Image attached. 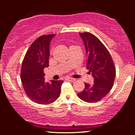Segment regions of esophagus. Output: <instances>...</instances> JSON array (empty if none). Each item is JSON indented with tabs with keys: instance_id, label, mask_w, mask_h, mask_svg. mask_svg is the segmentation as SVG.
<instances>
[{
	"instance_id": "obj_1",
	"label": "esophagus",
	"mask_w": 135,
	"mask_h": 135,
	"mask_svg": "<svg viewBox=\"0 0 135 135\" xmlns=\"http://www.w3.org/2000/svg\"><path fill=\"white\" fill-rule=\"evenodd\" d=\"M66 80H69V81H70V82H74V81H75V79L72 78V77H68V78L66 79Z\"/></svg>"
}]
</instances>
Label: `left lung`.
<instances>
[{"mask_svg": "<svg viewBox=\"0 0 135 135\" xmlns=\"http://www.w3.org/2000/svg\"><path fill=\"white\" fill-rule=\"evenodd\" d=\"M79 35L86 48V68L93 77L94 83H85V88L77 96L84 102L93 103L102 100L112 89L115 67L109 52L97 37L89 32Z\"/></svg>", "mask_w": 135, "mask_h": 135, "instance_id": "obj_1", "label": "left lung"}]
</instances>
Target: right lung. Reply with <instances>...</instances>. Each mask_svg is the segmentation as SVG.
Listing matches in <instances>:
<instances>
[{
  "instance_id": "right-lung-1",
  "label": "right lung",
  "mask_w": 135,
  "mask_h": 135,
  "mask_svg": "<svg viewBox=\"0 0 135 135\" xmlns=\"http://www.w3.org/2000/svg\"><path fill=\"white\" fill-rule=\"evenodd\" d=\"M55 34L42 35L31 44L25 56L21 71L23 86L28 97L38 104H50L60 97L63 80L46 83L44 69L49 66V47Z\"/></svg>"
}]
</instances>
